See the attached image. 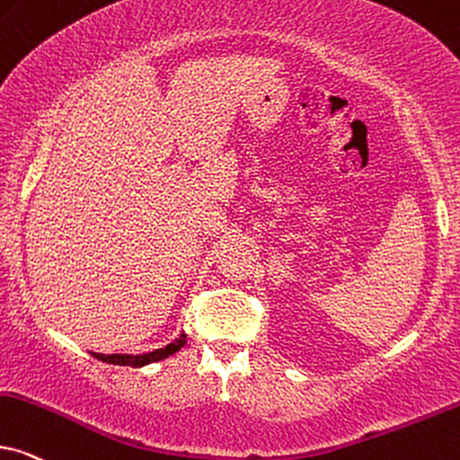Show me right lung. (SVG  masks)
I'll return each instance as SVG.
<instances>
[{"label": "right lung", "instance_id": "1", "mask_svg": "<svg viewBox=\"0 0 460 460\" xmlns=\"http://www.w3.org/2000/svg\"><path fill=\"white\" fill-rule=\"evenodd\" d=\"M186 333H179V338L172 340V342L166 344L163 349L152 350V353H143V355H103V353H93V357H97L99 361L111 363V366H130V367H143L147 363H156L160 359H166V357L177 353L179 349L186 344Z\"/></svg>", "mask_w": 460, "mask_h": 460}]
</instances>
